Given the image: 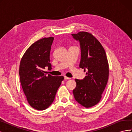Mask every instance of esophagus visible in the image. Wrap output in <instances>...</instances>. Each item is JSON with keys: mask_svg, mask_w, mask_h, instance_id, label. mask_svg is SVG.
I'll list each match as a JSON object with an SVG mask.
<instances>
[{"mask_svg": "<svg viewBox=\"0 0 132 132\" xmlns=\"http://www.w3.org/2000/svg\"><path fill=\"white\" fill-rule=\"evenodd\" d=\"M71 79L70 78H68V77H66V76H64V79H65V80H69V79Z\"/></svg>", "mask_w": 132, "mask_h": 132, "instance_id": "1", "label": "esophagus"}]
</instances>
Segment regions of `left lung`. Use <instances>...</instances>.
Here are the masks:
<instances>
[{"label": "left lung", "instance_id": "1", "mask_svg": "<svg viewBox=\"0 0 132 132\" xmlns=\"http://www.w3.org/2000/svg\"><path fill=\"white\" fill-rule=\"evenodd\" d=\"M71 35L80 45L79 67L87 71L84 79L75 80L74 96L81 105L89 108L97 104L102 97L109 79V63L104 48L91 34L81 31Z\"/></svg>", "mask_w": 132, "mask_h": 132}]
</instances>
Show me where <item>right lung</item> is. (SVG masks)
<instances>
[{"instance_id": "1", "label": "right lung", "mask_w": 132, "mask_h": 132, "mask_svg": "<svg viewBox=\"0 0 132 132\" xmlns=\"http://www.w3.org/2000/svg\"><path fill=\"white\" fill-rule=\"evenodd\" d=\"M54 37L39 39L33 43L22 57L19 67L20 82L29 105L44 110L53 102L63 76L46 75L44 69H51L50 51Z\"/></svg>"}]
</instances>
